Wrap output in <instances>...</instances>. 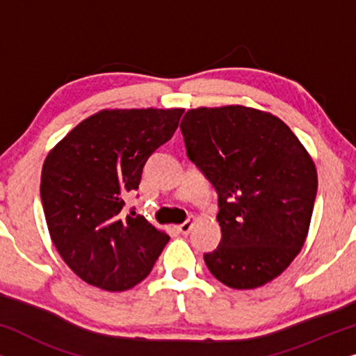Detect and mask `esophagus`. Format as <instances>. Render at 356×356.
<instances>
[{
    "instance_id": "obj_1",
    "label": "esophagus",
    "mask_w": 356,
    "mask_h": 356,
    "mask_svg": "<svg viewBox=\"0 0 356 356\" xmlns=\"http://www.w3.org/2000/svg\"><path fill=\"white\" fill-rule=\"evenodd\" d=\"M193 223H194V217H189L186 222H183L181 225H178V230L183 233V235H186V233H189V230L193 228Z\"/></svg>"
}]
</instances>
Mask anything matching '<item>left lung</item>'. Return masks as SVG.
I'll return each mask as SVG.
<instances>
[{
    "instance_id": "obj_1",
    "label": "left lung",
    "mask_w": 356,
    "mask_h": 356,
    "mask_svg": "<svg viewBox=\"0 0 356 356\" xmlns=\"http://www.w3.org/2000/svg\"><path fill=\"white\" fill-rule=\"evenodd\" d=\"M188 159L218 196L222 240L204 262L223 285L279 277L305 245L318 193L313 160L284 121L240 105L186 111Z\"/></svg>"
}]
</instances>
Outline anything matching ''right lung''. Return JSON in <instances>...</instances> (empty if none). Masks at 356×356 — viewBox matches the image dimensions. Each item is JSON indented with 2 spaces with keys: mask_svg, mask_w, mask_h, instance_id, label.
<instances>
[{
  "mask_svg": "<svg viewBox=\"0 0 356 356\" xmlns=\"http://www.w3.org/2000/svg\"><path fill=\"white\" fill-rule=\"evenodd\" d=\"M181 108L104 110L82 121L48 154L40 197L51 241L89 285L128 290L150 274L170 236L124 199L144 165L172 139Z\"/></svg>",
  "mask_w": 356,
  "mask_h": 356,
  "instance_id": "add662e5",
  "label": "right lung"
}]
</instances>
